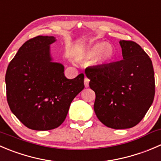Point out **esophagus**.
<instances>
[{
  "mask_svg": "<svg viewBox=\"0 0 161 161\" xmlns=\"http://www.w3.org/2000/svg\"><path fill=\"white\" fill-rule=\"evenodd\" d=\"M89 82H90V79L86 77L84 79V85H85L86 87H88L89 86Z\"/></svg>",
  "mask_w": 161,
  "mask_h": 161,
  "instance_id": "obj_1",
  "label": "esophagus"
}]
</instances>
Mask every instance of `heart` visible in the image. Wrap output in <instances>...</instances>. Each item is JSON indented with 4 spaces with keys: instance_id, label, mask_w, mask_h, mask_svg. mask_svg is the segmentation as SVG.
Listing matches in <instances>:
<instances>
[{
    "instance_id": "b5f03b06",
    "label": "heart",
    "mask_w": 161,
    "mask_h": 161,
    "mask_svg": "<svg viewBox=\"0 0 161 161\" xmlns=\"http://www.w3.org/2000/svg\"><path fill=\"white\" fill-rule=\"evenodd\" d=\"M82 57L86 59H91L96 57L97 63L102 64L111 61L114 58L115 50L112 46H108V43L100 42L86 51L82 54Z\"/></svg>"
}]
</instances>
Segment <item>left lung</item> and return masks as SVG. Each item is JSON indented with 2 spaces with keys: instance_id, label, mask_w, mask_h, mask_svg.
Instances as JSON below:
<instances>
[{
  "instance_id": "left-lung-1",
  "label": "left lung",
  "mask_w": 161,
  "mask_h": 161,
  "mask_svg": "<svg viewBox=\"0 0 161 161\" xmlns=\"http://www.w3.org/2000/svg\"><path fill=\"white\" fill-rule=\"evenodd\" d=\"M123 60L85 70L95 92L93 109L108 127L127 129L139 124L153 102L155 79L152 60L133 41L121 40Z\"/></svg>"
}]
</instances>
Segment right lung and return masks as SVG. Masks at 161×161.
<instances>
[{"label":"right lung","mask_w":161,"mask_h":161,"mask_svg":"<svg viewBox=\"0 0 161 161\" xmlns=\"http://www.w3.org/2000/svg\"><path fill=\"white\" fill-rule=\"evenodd\" d=\"M53 36H37L19 48L8 66L6 94L12 113L26 127L49 130L61 125L70 104L84 89V75L64 76L61 64L52 62Z\"/></svg>","instance_id":"obj_1"}]
</instances>
